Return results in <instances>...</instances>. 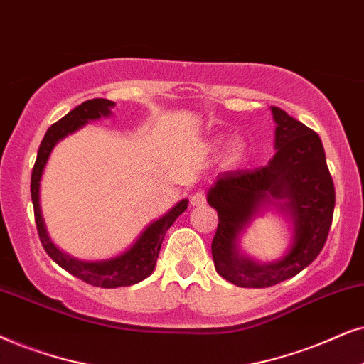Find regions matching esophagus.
<instances>
[{"label":"esophagus","mask_w":364,"mask_h":364,"mask_svg":"<svg viewBox=\"0 0 364 364\" xmlns=\"http://www.w3.org/2000/svg\"><path fill=\"white\" fill-rule=\"evenodd\" d=\"M206 205V195L203 191H198L191 196V206H205Z\"/></svg>","instance_id":"34e87169"}]
</instances>
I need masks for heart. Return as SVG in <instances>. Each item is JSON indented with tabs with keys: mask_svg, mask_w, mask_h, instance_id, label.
<instances>
[{
	"mask_svg": "<svg viewBox=\"0 0 364 364\" xmlns=\"http://www.w3.org/2000/svg\"><path fill=\"white\" fill-rule=\"evenodd\" d=\"M246 151H248V146L241 138H232L228 141L225 148V156L230 163H240L243 161L246 156Z\"/></svg>",
	"mask_w": 364,
	"mask_h": 364,
	"instance_id": "heart-1",
	"label": "heart"
}]
</instances>
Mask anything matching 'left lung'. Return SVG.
<instances>
[{
  "label": "left lung",
  "instance_id": "obj_1",
  "mask_svg": "<svg viewBox=\"0 0 364 364\" xmlns=\"http://www.w3.org/2000/svg\"><path fill=\"white\" fill-rule=\"evenodd\" d=\"M271 113L274 156L261 168L218 174L206 195L220 218L211 245L215 268L240 288H268L296 276L316 259L333 221L334 185L321 139L287 111L271 106ZM268 209L287 218L292 243L281 259L259 264L239 240Z\"/></svg>",
  "mask_w": 364,
  "mask_h": 364
}]
</instances>
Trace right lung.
I'll return each mask as SVG.
<instances>
[{"label":"right lung","instance_id":"add662e5","mask_svg":"<svg viewBox=\"0 0 364 364\" xmlns=\"http://www.w3.org/2000/svg\"><path fill=\"white\" fill-rule=\"evenodd\" d=\"M114 103L105 98L88 100L51 126L48 129L45 138L38 149V156L35 168L31 174V200L33 208H35V220L38 235L43 243V248L50 258L60 264L63 269L71 273L76 278L83 279L85 283L93 284L98 288H119V287H132L136 284L154 271L156 259L161 250V243L164 235L169 230V226L176 221V218L185 213L188 208V200H181L174 205L168 213H164L161 218L149 223L144 230L139 232V236L134 240V243L124 250L123 253L113 256L108 259H96V261H83L77 259L75 256H70L65 251H61L53 243V240L48 235L45 218L41 213V201H40V190H41V178L45 173L46 163L50 159L53 149L63 138L68 134L77 132L88 124L90 121H96L100 118H108L111 108H114Z\"/></svg>","mask_w":364,"mask_h":364}]
</instances>
